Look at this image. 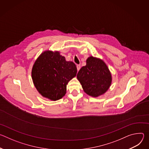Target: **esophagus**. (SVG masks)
<instances>
[{"label":"esophagus","instance_id":"1","mask_svg":"<svg viewBox=\"0 0 149 149\" xmlns=\"http://www.w3.org/2000/svg\"><path fill=\"white\" fill-rule=\"evenodd\" d=\"M81 68V65H77V71H78Z\"/></svg>","mask_w":149,"mask_h":149}]
</instances>
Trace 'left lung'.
Instances as JSON below:
<instances>
[{
    "instance_id": "8db88e82",
    "label": "left lung",
    "mask_w": 149,
    "mask_h": 149,
    "mask_svg": "<svg viewBox=\"0 0 149 149\" xmlns=\"http://www.w3.org/2000/svg\"><path fill=\"white\" fill-rule=\"evenodd\" d=\"M77 77L87 94L97 97L105 93L111 83V75L105 63L101 59L90 56Z\"/></svg>"
}]
</instances>
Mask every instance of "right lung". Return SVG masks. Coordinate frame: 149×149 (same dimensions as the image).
<instances>
[{"label":"right lung","instance_id":"1","mask_svg":"<svg viewBox=\"0 0 149 149\" xmlns=\"http://www.w3.org/2000/svg\"><path fill=\"white\" fill-rule=\"evenodd\" d=\"M77 72L75 63L66 61L58 52L45 51L34 63L32 78L42 96L56 101L65 95L67 85L76 76Z\"/></svg>","mask_w":149,"mask_h":149}]
</instances>
